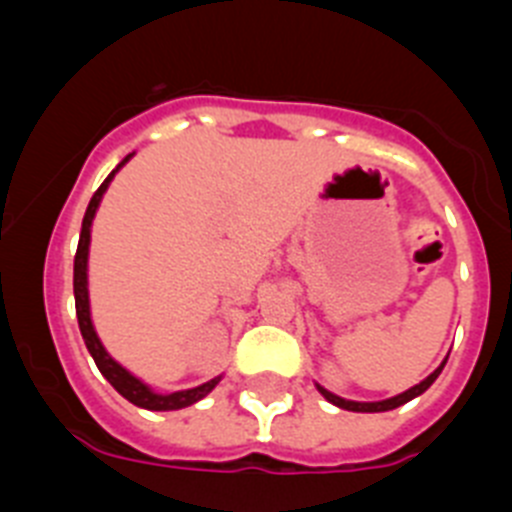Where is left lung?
Masks as SVG:
<instances>
[{"instance_id": "8db88e82", "label": "left lung", "mask_w": 512, "mask_h": 512, "mask_svg": "<svg viewBox=\"0 0 512 512\" xmlns=\"http://www.w3.org/2000/svg\"><path fill=\"white\" fill-rule=\"evenodd\" d=\"M447 358H450V353H447ZM447 358H444L442 364H439L437 369H434L432 374L427 376V379H422V381H419V384H414L412 389L401 391V394L389 396V399H381V401H353V399H343V396L333 394V391H328L326 386H321V384H315V389L321 391L323 399L331 401L333 407H338V409H348V412H366V414H371V412H389V409H396V407H401V404H407V401H412L414 396L424 394V391H427L429 386H432L434 381H437V376L442 374L444 364H447Z\"/></svg>"}]
</instances>
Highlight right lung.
I'll return each instance as SVG.
<instances>
[{
    "label": "right lung",
    "mask_w": 512,
    "mask_h": 512,
    "mask_svg": "<svg viewBox=\"0 0 512 512\" xmlns=\"http://www.w3.org/2000/svg\"><path fill=\"white\" fill-rule=\"evenodd\" d=\"M131 156L133 154H128L126 159H123L121 164H118L116 169L108 174V179L98 186V191H95L93 199H90L88 209H85L83 229H80V242H78V252H75V267H73L75 313H78V326H80V333H83L85 346H88L90 356H93V361H95V366L100 369V374L111 381L113 389H116L123 399H128L131 404H136V407L148 409V412H174V409L191 407V404H197L199 399H204V396H207L209 391L219 384V381H222V374L214 376V379H209V381H204V384L194 386V389H181V391H169V394H161V391L151 389V386H148L143 379H138L136 374H131L126 366L118 364L116 358L105 351L103 341H100V336L95 333L93 315H90V293H88L90 229H93L95 212H98L100 202H103V194L108 191V186H111L113 176H116L118 171L128 164V161H131Z\"/></svg>",
    "instance_id": "right-lung-1"
}]
</instances>
